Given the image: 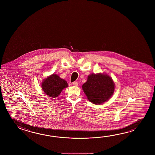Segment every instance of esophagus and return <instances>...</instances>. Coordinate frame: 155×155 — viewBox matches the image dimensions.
<instances>
[{
    "label": "esophagus",
    "mask_w": 155,
    "mask_h": 155,
    "mask_svg": "<svg viewBox=\"0 0 155 155\" xmlns=\"http://www.w3.org/2000/svg\"><path fill=\"white\" fill-rule=\"evenodd\" d=\"M73 84L74 86H78V82L77 81H74V82H73Z\"/></svg>",
    "instance_id": "esophagus-1"
}]
</instances>
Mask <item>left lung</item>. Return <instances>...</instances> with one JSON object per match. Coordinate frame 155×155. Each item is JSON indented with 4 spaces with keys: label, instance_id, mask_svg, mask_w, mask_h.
<instances>
[{
    "label": "left lung",
    "instance_id": "left-lung-1",
    "mask_svg": "<svg viewBox=\"0 0 155 155\" xmlns=\"http://www.w3.org/2000/svg\"><path fill=\"white\" fill-rule=\"evenodd\" d=\"M82 90L90 102L100 105L107 101L113 95L115 84L105 74H91L82 86Z\"/></svg>",
    "mask_w": 155,
    "mask_h": 155
}]
</instances>
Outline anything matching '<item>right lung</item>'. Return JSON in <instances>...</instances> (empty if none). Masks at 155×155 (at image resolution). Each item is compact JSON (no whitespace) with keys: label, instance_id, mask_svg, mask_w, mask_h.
<instances>
[{"label":"right lung","instance_id":"right-lung-1","mask_svg":"<svg viewBox=\"0 0 155 155\" xmlns=\"http://www.w3.org/2000/svg\"><path fill=\"white\" fill-rule=\"evenodd\" d=\"M41 85L45 94L53 98L59 95L63 89L68 86L66 81L56 74H52L44 79Z\"/></svg>","mask_w":155,"mask_h":155}]
</instances>
